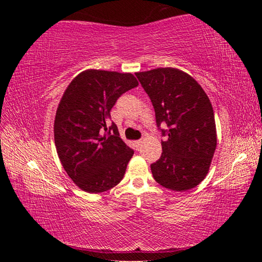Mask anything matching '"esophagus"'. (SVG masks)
I'll list each match as a JSON object with an SVG mask.
<instances>
[{
	"label": "esophagus",
	"instance_id": "obj_1",
	"mask_svg": "<svg viewBox=\"0 0 262 262\" xmlns=\"http://www.w3.org/2000/svg\"><path fill=\"white\" fill-rule=\"evenodd\" d=\"M135 144H136V146L140 148L141 146H142V144H143V141L142 140H138V141H135Z\"/></svg>",
	"mask_w": 262,
	"mask_h": 262
}]
</instances>
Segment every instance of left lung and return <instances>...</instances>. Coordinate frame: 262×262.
<instances>
[{
    "label": "left lung",
    "instance_id": "1",
    "mask_svg": "<svg viewBox=\"0 0 262 262\" xmlns=\"http://www.w3.org/2000/svg\"><path fill=\"white\" fill-rule=\"evenodd\" d=\"M135 75L153 103L158 127H169L161 158L151 164L155 181L174 191L194 188L207 176L217 145L209 98L191 75L174 68Z\"/></svg>",
    "mask_w": 262,
    "mask_h": 262
}]
</instances>
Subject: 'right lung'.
Masks as SVG:
<instances>
[{
  "mask_svg": "<svg viewBox=\"0 0 262 262\" xmlns=\"http://www.w3.org/2000/svg\"><path fill=\"white\" fill-rule=\"evenodd\" d=\"M137 85L132 73L91 69L66 88L55 116V146L66 173L81 190L107 191L124 178L134 151L108 121L117 99Z\"/></svg>",
  "mask_w": 262,
  "mask_h": 262,
  "instance_id": "obj_1",
  "label": "right lung"
}]
</instances>
